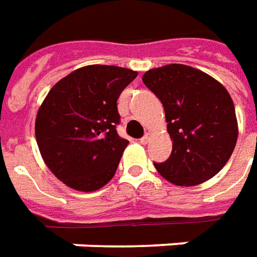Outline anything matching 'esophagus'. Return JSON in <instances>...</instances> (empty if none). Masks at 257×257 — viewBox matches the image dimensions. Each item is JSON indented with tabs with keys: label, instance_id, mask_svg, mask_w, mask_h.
Returning a JSON list of instances; mask_svg holds the SVG:
<instances>
[{
	"label": "esophagus",
	"instance_id": "obj_1",
	"mask_svg": "<svg viewBox=\"0 0 257 257\" xmlns=\"http://www.w3.org/2000/svg\"><path fill=\"white\" fill-rule=\"evenodd\" d=\"M150 139H151V134H150V133H147L146 136H144L143 139L140 140V143H141V144H147V143L150 141Z\"/></svg>",
	"mask_w": 257,
	"mask_h": 257
}]
</instances>
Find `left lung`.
Instances as JSON below:
<instances>
[{
    "label": "left lung",
    "instance_id": "left-lung-1",
    "mask_svg": "<svg viewBox=\"0 0 257 257\" xmlns=\"http://www.w3.org/2000/svg\"><path fill=\"white\" fill-rule=\"evenodd\" d=\"M143 82L164 105L172 154L154 164L176 186H196L211 179L232 155L238 120L229 92L215 78L185 64L152 68Z\"/></svg>",
    "mask_w": 257,
    "mask_h": 257
}]
</instances>
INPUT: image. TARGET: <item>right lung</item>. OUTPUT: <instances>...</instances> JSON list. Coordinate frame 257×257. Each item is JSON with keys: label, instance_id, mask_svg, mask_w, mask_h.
I'll list each match as a JSON object with an SVG mask.
<instances>
[{"label": "right lung", "instance_id": "right-lung-1", "mask_svg": "<svg viewBox=\"0 0 257 257\" xmlns=\"http://www.w3.org/2000/svg\"><path fill=\"white\" fill-rule=\"evenodd\" d=\"M137 71L116 65L81 67L61 78L35 123L44 164L64 185L95 192L114 176L128 141L118 137L117 99Z\"/></svg>", "mask_w": 257, "mask_h": 257}]
</instances>
